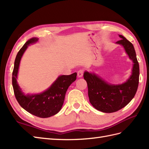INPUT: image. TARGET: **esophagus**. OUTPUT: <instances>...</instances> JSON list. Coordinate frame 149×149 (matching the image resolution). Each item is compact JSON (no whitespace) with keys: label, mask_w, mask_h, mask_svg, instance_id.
<instances>
[{"label":"esophagus","mask_w":149,"mask_h":149,"mask_svg":"<svg viewBox=\"0 0 149 149\" xmlns=\"http://www.w3.org/2000/svg\"><path fill=\"white\" fill-rule=\"evenodd\" d=\"M83 72H84V71H83V70H79V71H78L77 75H78V78H81V77H83Z\"/></svg>","instance_id":"obj_1"}]
</instances>
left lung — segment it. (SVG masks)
<instances>
[{
  "label": "left lung",
  "instance_id": "left-lung-1",
  "mask_svg": "<svg viewBox=\"0 0 149 149\" xmlns=\"http://www.w3.org/2000/svg\"><path fill=\"white\" fill-rule=\"evenodd\" d=\"M116 43L124 47L130 59L133 62L132 73L127 81L121 85H112L95 73L85 71L83 77L88 85L90 102L96 109L111 113L125 107L135 97L139 83L140 70L135 49L132 43L123 35Z\"/></svg>",
  "mask_w": 149,
  "mask_h": 149
}]
</instances>
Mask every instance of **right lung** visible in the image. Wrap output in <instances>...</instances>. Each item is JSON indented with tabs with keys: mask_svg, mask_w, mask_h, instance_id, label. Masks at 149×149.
I'll return each mask as SVG.
<instances>
[{
	"mask_svg": "<svg viewBox=\"0 0 149 149\" xmlns=\"http://www.w3.org/2000/svg\"><path fill=\"white\" fill-rule=\"evenodd\" d=\"M38 40L36 37L28 40L18 52L14 61L12 83L14 95L20 106L33 115L46 118L56 114L61 109L67 90L76 80L77 73L59 76L48 89L41 93L24 95L16 80L20 61L28 46L37 42Z\"/></svg>",
	"mask_w": 149,
	"mask_h": 149,
	"instance_id": "obj_1",
	"label": "right lung"
}]
</instances>
